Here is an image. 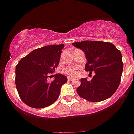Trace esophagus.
<instances>
[{"mask_svg": "<svg viewBox=\"0 0 134 134\" xmlns=\"http://www.w3.org/2000/svg\"><path fill=\"white\" fill-rule=\"evenodd\" d=\"M67 80H68V81H72V80H74V79L73 78V77H68V78H67Z\"/></svg>", "mask_w": 134, "mask_h": 134, "instance_id": "1", "label": "esophagus"}]
</instances>
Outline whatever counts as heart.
I'll return each mask as SVG.
<instances>
[{
    "instance_id": "heart-1",
    "label": "heart",
    "mask_w": 134,
    "mask_h": 134,
    "mask_svg": "<svg viewBox=\"0 0 134 134\" xmlns=\"http://www.w3.org/2000/svg\"><path fill=\"white\" fill-rule=\"evenodd\" d=\"M79 67L77 66H71V67H67L65 68L63 70L64 74L69 76H75L78 74Z\"/></svg>"
}]
</instances>
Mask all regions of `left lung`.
I'll list each match as a JSON object with an SVG mask.
<instances>
[{
    "instance_id": "8db88e82",
    "label": "left lung",
    "mask_w": 134,
    "mask_h": 134,
    "mask_svg": "<svg viewBox=\"0 0 134 134\" xmlns=\"http://www.w3.org/2000/svg\"><path fill=\"white\" fill-rule=\"evenodd\" d=\"M72 44L84 53L88 61L85 70L95 73L90 81L81 79L77 94L90 102L108 99L120 83L123 67L121 52L112 43L105 42L86 40Z\"/></svg>"
}]
</instances>
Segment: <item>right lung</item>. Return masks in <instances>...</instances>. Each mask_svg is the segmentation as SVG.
Masks as SVG:
<instances>
[{
	"instance_id": "1",
	"label": "right lung",
	"mask_w": 134,
	"mask_h": 134,
	"mask_svg": "<svg viewBox=\"0 0 134 134\" xmlns=\"http://www.w3.org/2000/svg\"><path fill=\"white\" fill-rule=\"evenodd\" d=\"M64 44L44 46L22 58L15 68V84L22 101L29 107L41 109L53 104L67 81L57 74L51 82L47 80L59 63Z\"/></svg>"
}]
</instances>
